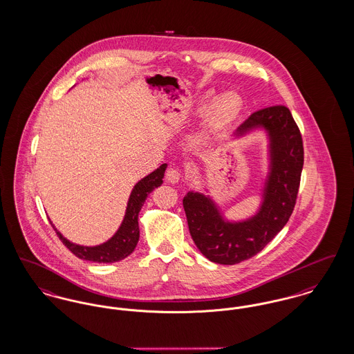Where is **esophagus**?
I'll list each match as a JSON object with an SVG mask.
<instances>
[{
  "mask_svg": "<svg viewBox=\"0 0 354 354\" xmlns=\"http://www.w3.org/2000/svg\"><path fill=\"white\" fill-rule=\"evenodd\" d=\"M181 180V170L176 168H169L167 170V181L170 184H177Z\"/></svg>",
  "mask_w": 354,
  "mask_h": 354,
  "instance_id": "esophagus-1",
  "label": "esophagus"
}]
</instances>
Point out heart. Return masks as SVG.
<instances>
[{
  "label": "heart",
  "instance_id": "heart-1",
  "mask_svg": "<svg viewBox=\"0 0 354 354\" xmlns=\"http://www.w3.org/2000/svg\"><path fill=\"white\" fill-rule=\"evenodd\" d=\"M241 100L236 93H225L213 104L209 121L214 128H221L226 125L240 111Z\"/></svg>",
  "mask_w": 354,
  "mask_h": 354
}]
</instances>
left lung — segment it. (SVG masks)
<instances>
[{
    "mask_svg": "<svg viewBox=\"0 0 354 354\" xmlns=\"http://www.w3.org/2000/svg\"><path fill=\"white\" fill-rule=\"evenodd\" d=\"M268 131L270 173L263 187L259 213L241 223L225 221L213 201L189 192L183 200L190 236L207 260L234 265L261 252L288 223L293 213L304 167L302 136L290 111L274 105L252 113L237 129Z\"/></svg>",
    "mask_w": 354,
    "mask_h": 354,
    "instance_id": "obj_1",
    "label": "left lung"
}]
</instances>
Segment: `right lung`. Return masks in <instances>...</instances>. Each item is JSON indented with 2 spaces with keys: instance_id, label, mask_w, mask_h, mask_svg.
<instances>
[{
  "instance_id": "1",
  "label": "right lung",
  "mask_w": 354,
  "mask_h": 354,
  "mask_svg": "<svg viewBox=\"0 0 354 354\" xmlns=\"http://www.w3.org/2000/svg\"><path fill=\"white\" fill-rule=\"evenodd\" d=\"M165 169H167V164H162L160 168L151 171L149 176H147L145 178H142L134 185L128 201L124 221L109 241L104 242L97 246L75 245L73 242L66 240L53 226L57 236L75 257L81 260L93 261L100 263H111L115 261L124 260L134 250L140 239L138 213L145 203L148 194L153 192V189L162 184Z\"/></svg>"
}]
</instances>
